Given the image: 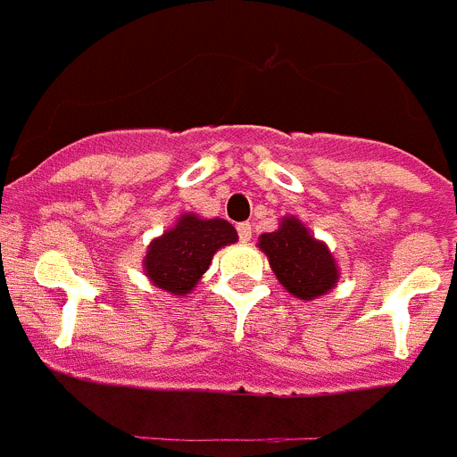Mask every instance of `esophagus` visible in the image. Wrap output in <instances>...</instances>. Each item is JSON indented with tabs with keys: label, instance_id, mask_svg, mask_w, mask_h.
<instances>
[{
	"label": "esophagus",
	"instance_id": "obj_1",
	"mask_svg": "<svg viewBox=\"0 0 457 457\" xmlns=\"http://www.w3.org/2000/svg\"><path fill=\"white\" fill-rule=\"evenodd\" d=\"M237 236H240L242 242L252 240V224H249V221H242V224H237Z\"/></svg>",
	"mask_w": 457,
	"mask_h": 457
}]
</instances>
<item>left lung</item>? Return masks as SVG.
Here are the masks:
<instances>
[{"mask_svg": "<svg viewBox=\"0 0 457 457\" xmlns=\"http://www.w3.org/2000/svg\"><path fill=\"white\" fill-rule=\"evenodd\" d=\"M278 284L300 300H316L338 281V268L325 242L311 236L297 217H284L277 231L258 237Z\"/></svg>", "mask_w": 457, "mask_h": 457, "instance_id": "8db88e82", "label": "left lung"}]
</instances>
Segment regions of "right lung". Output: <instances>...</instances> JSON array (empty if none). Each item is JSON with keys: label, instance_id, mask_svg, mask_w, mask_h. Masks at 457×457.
Masks as SVG:
<instances>
[{"label": "right lung", "instance_id": "right-lung-1", "mask_svg": "<svg viewBox=\"0 0 457 457\" xmlns=\"http://www.w3.org/2000/svg\"><path fill=\"white\" fill-rule=\"evenodd\" d=\"M236 240V228L226 220H201L185 212L173 228L148 245L144 272L157 288L187 295L199 284L217 249Z\"/></svg>", "mask_w": 457, "mask_h": 457}]
</instances>
